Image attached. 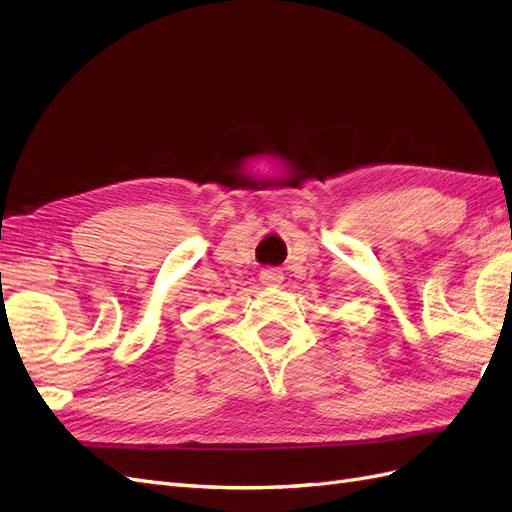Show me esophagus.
Wrapping results in <instances>:
<instances>
[{
    "label": "esophagus",
    "mask_w": 512,
    "mask_h": 512,
    "mask_svg": "<svg viewBox=\"0 0 512 512\" xmlns=\"http://www.w3.org/2000/svg\"><path fill=\"white\" fill-rule=\"evenodd\" d=\"M282 280H284L282 271H277V269H262L260 271V282L265 286H277V284H282Z\"/></svg>",
    "instance_id": "obj_1"
}]
</instances>
